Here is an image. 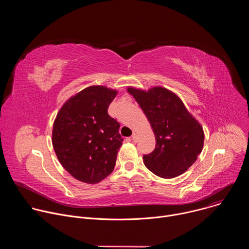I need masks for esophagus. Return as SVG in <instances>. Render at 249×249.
<instances>
[{"label":"esophagus","instance_id":"obj_1","mask_svg":"<svg viewBox=\"0 0 249 249\" xmlns=\"http://www.w3.org/2000/svg\"><path fill=\"white\" fill-rule=\"evenodd\" d=\"M132 140H133L134 143H137V142H138V135H137V133H133Z\"/></svg>","mask_w":249,"mask_h":249}]
</instances>
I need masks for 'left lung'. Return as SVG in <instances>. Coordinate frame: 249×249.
I'll return each mask as SVG.
<instances>
[{
	"mask_svg": "<svg viewBox=\"0 0 249 249\" xmlns=\"http://www.w3.org/2000/svg\"><path fill=\"white\" fill-rule=\"evenodd\" d=\"M127 90L144 111L156 136L155 150L143 157L145 165L162 178L184 173L203 149L204 131L200 123L182 100L164 88Z\"/></svg>",
	"mask_w": 249,
	"mask_h": 249,
	"instance_id": "left-lung-1",
	"label": "left lung"
}]
</instances>
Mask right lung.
Returning a JSON list of instances; mask_svg holds the SVG:
<instances>
[{
  "mask_svg": "<svg viewBox=\"0 0 249 249\" xmlns=\"http://www.w3.org/2000/svg\"><path fill=\"white\" fill-rule=\"evenodd\" d=\"M117 91L89 87L69 98L53 124L52 144L63 167L76 179L100 182L114 169L123 139L120 124L108 115Z\"/></svg>",
  "mask_w": 249,
  "mask_h": 249,
  "instance_id": "obj_1",
  "label": "right lung"
}]
</instances>
